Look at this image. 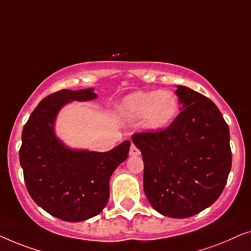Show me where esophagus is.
Returning <instances> with one entry per match:
<instances>
[{"instance_id": "obj_1", "label": "esophagus", "mask_w": 251, "mask_h": 251, "mask_svg": "<svg viewBox=\"0 0 251 251\" xmlns=\"http://www.w3.org/2000/svg\"><path fill=\"white\" fill-rule=\"evenodd\" d=\"M129 154H130V156H138V155H140V151L132 144L131 147H130Z\"/></svg>"}]
</instances>
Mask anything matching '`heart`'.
I'll list each match as a JSON object with an SVG mask.
<instances>
[{
	"instance_id": "heart-1",
	"label": "heart",
	"mask_w": 251,
	"mask_h": 251,
	"mask_svg": "<svg viewBox=\"0 0 251 251\" xmlns=\"http://www.w3.org/2000/svg\"><path fill=\"white\" fill-rule=\"evenodd\" d=\"M179 109L177 96L171 91H135L118 105V114L126 121L142 119V129L156 132L169 126Z\"/></svg>"
}]
</instances>
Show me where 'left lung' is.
I'll return each mask as SVG.
<instances>
[{
	"label": "left lung",
	"mask_w": 251,
	"mask_h": 251,
	"mask_svg": "<svg viewBox=\"0 0 251 251\" xmlns=\"http://www.w3.org/2000/svg\"><path fill=\"white\" fill-rule=\"evenodd\" d=\"M180 113L167 129L132 135L144 161V191L152 207L187 218L210 207L232 167L229 130L210 99L183 85Z\"/></svg>",
	"instance_id": "8db88e82"
}]
</instances>
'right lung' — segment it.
<instances>
[{
  "mask_svg": "<svg viewBox=\"0 0 251 251\" xmlns=\"http://www.w3.org/2000/svg\"><path fill=\"white\" fill-rule=\"evenodd\" d=\"M97 97L92 88L54 92L41 100L23 129L19 160L27 191L37 205L65 222L100 214L112 174L129 154V140L108 152H94L70 149L56 136L54 123L65 105Z\"/></svg>",
  "mask_w": 251,
  "mask_h": 251,
  "instance_id": "obj_1",
  "label": "right lung"
}]
</instances>
